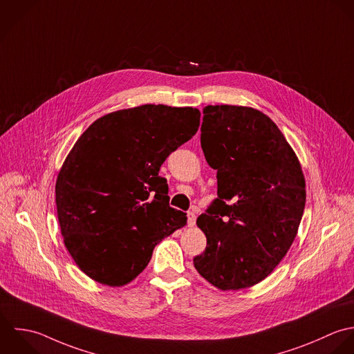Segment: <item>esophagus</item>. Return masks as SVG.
<instances>
[{
  "label": "esophagus",
  "mask_w": 354,
  "mask_h": 354,
  "mask_svg": "<svg viewBox=\"0 0 354 354\" xmlns=\"http://www.w3.org/2000/svg\"><path fill=\"white\" fill-rule=\"evenodd\" d=\"M188 227H194L196 223V216L194 212H188Z\"/></svg>",
  "instance_id": "1"
}]
</instances>
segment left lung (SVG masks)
Returning <instances> with one entry per match:
<instances>
[{"label": "left lung", "mask_w": 354, "mask_h": 354, "mask_svg": "<svg viewBox=\"0 0 354 354\" xmlns=\"http://www.w3.org/2000/svg\"><path fill=\"white\" fill-rule=\"evenodd\" d=\"M201 144L217 170L218 198L198 217L207 237L199 274L228 291L269 276L290 250L304 214L301 163L276 123L241 106L203 109Z\"/></svg>", "instance_id": "left-lung-1"}]
</instances>
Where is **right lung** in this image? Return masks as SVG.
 <instances>
[{"mask_svg":"<svg viewBox=\"0 0 354 354\" xmlns=\"http://www.w3.org/2000/svg\"><path fill=\"white\" fill-rule=\"evenodd\" d=\"M199 123L198 109L144 104L96 119L77 140L56 178V207L64 244L92 280L130 283L187 224L159 169Z\"/></svg>","mask_w":354,"mask_h":354,"instance_id":"obj_1","label":"right lung"}]
</instances>
